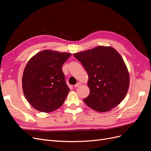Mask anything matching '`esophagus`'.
<instances>
[{
    "instance_id": "34e87169",
    "label": "esophagus",
    "mask_w": 151,
    "mask_h": 151,
    "mask_svg": "<svg viewBox=\"0 0 151 151\" xmlns=\"http://www.w3.org/2000/svg\"><path fill=\"white\" fill-rule=\"evenodd\" d=\"M81 85V83H77L76 84L74 85V87L75 88H78V87H79Z\"/></svg>"
}]
</instances>
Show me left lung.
Wrapping results in <instances>:
<instances>
[{"mask_svg": "<svg viewBox=\"0 0 151 151\" xmlns=\"http://www.w3.org/2000/svg\"><path fill=\"white\" fill-rule=\"evenodd\" d=\"M73 55L89 76L90 93L84 103L99 112L109 111L119 104L130 84L129 71L119 53L111 47L98 46Z\"/></svg>", "mask_w": 151, "mask_h": 151, "instance_id": "obj_1", "label": "left lung"}]
</instances>
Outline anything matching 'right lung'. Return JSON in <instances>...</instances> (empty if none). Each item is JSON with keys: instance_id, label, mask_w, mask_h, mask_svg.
Masks as SVG:
<instances>
[{"instance_id": "1", "label": "right lung", "mask_w": 151, "mask_h": 151, "mask_svg": "<svg viewBox=\"0 0 151 151\" xmlns=\"http://www.w3.org/2000/svg\"><path fill=\"white\" fill-rule=\"evenodd\" d=\"M70 56L68 52L45 50L27 63L22 75V90L26 99L36 110L52 112L64 103L70 89L62 67Z\"/></svg>"}]
</instances>
